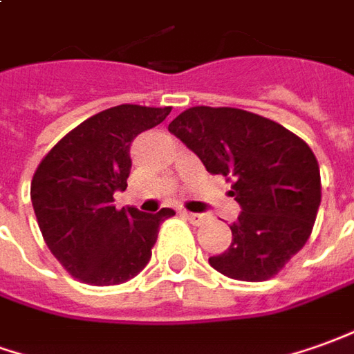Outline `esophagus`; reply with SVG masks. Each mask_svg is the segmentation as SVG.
I'll return each instance as SVG.
<instances>
[{
	"label": "esophagus",
	"mask_w": 354,
	"mask_h": 354,
	"mask_svg": "<svg viewBox=\"0 0 354 354\" xmlns=\"http://www.w3.org/2000/svg\"><path fill=\"white\" fill-rule=\"evenodd\" d=\"M185 218L191 221L192 225H202L206 221V216L204 214H192V212H185Z\"/></svg>",
	"instance_id": "esophagus-1"
}]
</instances>
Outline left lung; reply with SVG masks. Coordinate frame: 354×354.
<instances>
[{
  "label": "left lung",
  "instance_id": "obj_1",
  "mask_svg": "<svg viewBox=\"0 0 354 354\" xmlns=\"http://www.w3.org/2000/svg\"><path fill=\"white\" fill-rule=\"evenodd\" d=\"M206 171L231 181L241 216L231 247L209 258L219 274L266 281L306 245L322 198L310 146L272 119L237 107L194 106L169 123Z\"/></svg>",
  "mask_w": 354,
  "mask_h": 354
}]
</instances>
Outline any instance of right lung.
I'll return each mask as SVG.
<instances>
[{
	"label": "right lung",
	"mask_w": 354,
	"mask_h": 354,
	"mask_svg": "<svg viewBox=\"0 0 354 354\" xmlns=\"http://www.w3.org/2000/svg\"><path fill=\"white\" fill-rule=\"evenodd\" d=\"M171 107L135 104L88 117L44 156L30 183V201L50 252L75 279L119 285L150 260L160 223L169 208L142 214L117 209L113 192L125 191L131 142L160 125Z\"/></svg>",
	"instance_id": "obj_1"
}]
</instances>
